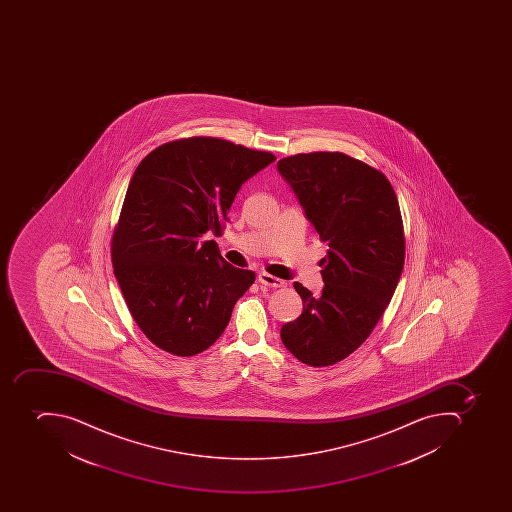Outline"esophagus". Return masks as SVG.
I'll use <instances>...</instances> for the list:
<instances>
[{"label":"esophagus","mask_w":512,"mask_h":512,"mask_svg":"<svg viewBox=\"0 0 512 512\" xmlns=\"http://www.w3.org/2000/svg\"><path fill=\"white\" fill-rule=\"evenodd\" d=\"M258 280L261 285L272 286V288H282V286H285L282 278L274 277V275L267 274V272H261L258 275Z\"/></svg>","instance_id":"obj_1"}]
</instances>
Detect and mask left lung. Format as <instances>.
Returning a JSON list of instances; mask_svg holds the SVG:
<instances>
[{
    "mask_svg": "<svg viewBox=\"0 0 512 512\" xmlns=\"http://www.w3.org/2000/svg\"><path fill=\"white\" fill-rule=\"evenodd\" d=\"M328 253L322 293L294 282L302 314L280 330L310 367H330L370 336L399 285L405 238L399 200L378 169L341 152L299 153L277 163Z\"/></svg>",
    "mask_w": 512,
    "mask_h": 512,
    "instance_id": "1",
    "label": "left lung"
}]
</instances>
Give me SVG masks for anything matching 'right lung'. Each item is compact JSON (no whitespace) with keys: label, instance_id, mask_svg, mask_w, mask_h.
<instances>
[{"label":"right lung","instance_id":"add662e5","mask_svg":"<svg viewBox=\"0 0 512 512\" xmlns=\"http://www.w3.org/2000/svg\"><path fill=\"white\" fill-rule=\"evenodd\" d=\"M275 161L216 137L168 142L139 163L112 238L113 274L142 333L169 354L206 351L229 325L253 270L232 266L221 235L240 187Z\"/></svg>","mask_w":512,"mask_h":512}]
</instances>
